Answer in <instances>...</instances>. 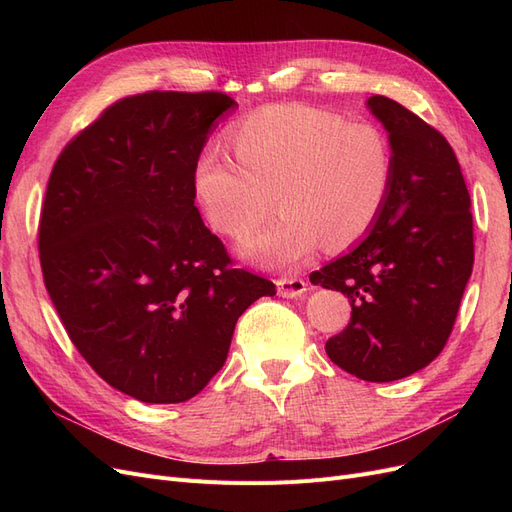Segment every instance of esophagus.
Segmentation results:
<instances>
[{"label": "esophagus", "instance_id": "obj_1", "mask_svg": "<svg viewBox=\"0 0 512 512\" xmlns=\"http://www.w3.org/2000/svg\"><path fill=\"white\" fill-rule=\"evenodd\" d=\"M275 284H277V294H280V297H286V299L301 297V294L307 288L305 280H301V277H280V280H277Z\"/></svg>", "mask_w": 512, "mask_h": 512}]
</instances>
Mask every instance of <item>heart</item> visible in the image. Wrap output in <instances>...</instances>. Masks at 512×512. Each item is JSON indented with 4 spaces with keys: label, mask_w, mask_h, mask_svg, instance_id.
I'll return each instance as SVG.
<instances>
[{
    "label": "heart",
    "mask_w": 512,
    "mask_h": 512,
    "mask_svg": "<svg viewBox=\"0 0 512 512\" xmlns=\"http://www.w3.org/2000/svg\"><path fill=\"white\" fill-rule=\"evenodd\" d=\"M237 165L220 151L194 164L192 185L209 226L243 241L260 267L294 269L318 245L344 252L365 239L393 190L395 158L389 136L374 123H348L327 108L288 102L243 117L228 132Z\"/></svg>",
    "instance_id": "b5f03b06"
}]
</instances>
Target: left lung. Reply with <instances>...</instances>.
Here are the masks:
<instances>
[{"mask_svg": "<svg viewBox=\"0 0 512 512\" xmlns=\"http://www.w3.org/2000/svg\"><path fill=\"white\" fill-rule=\"evenodd\" d=\"M389 130L395 179L369 235L309 275L350 299L329 359L367 382L406 378L444 350L474 265L470 192L446 138L399 102L367 100Z\"/></svg>", "mask_w": 512, "mask_h": 512, "instance_id": "obj_1", "label": "left lung"}]
</instances>
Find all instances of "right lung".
<instances>
[{
    "instance_id": "add662e5",
    "label": "right lung",
    "mask_w": 512,
    "mask_h": 512,
    "mask_svg": "<svg viewBox=\"0 0 512 512\" xmlns=\"http://www.w3.org/2000/svg\"><path fill=\"white\" fill-rule=\"evenodd\" d=\"M222 91H145L61 149L38 250L46 292L96 374L145 404H181L222 369L239 316L275 284L200 220L192 173Z\"/></svg>"
}]
</instances>
